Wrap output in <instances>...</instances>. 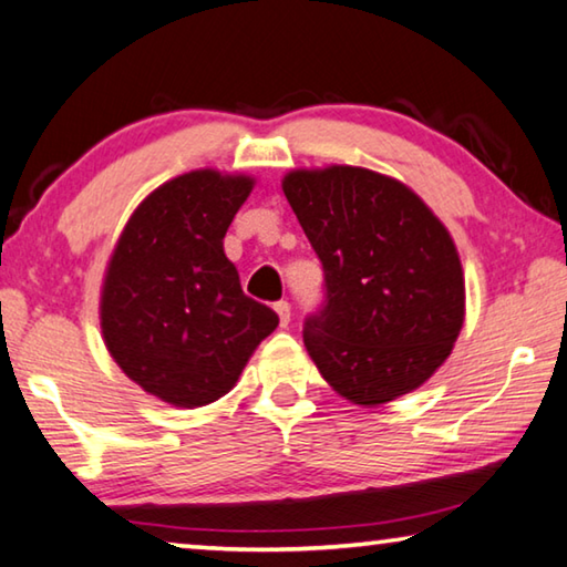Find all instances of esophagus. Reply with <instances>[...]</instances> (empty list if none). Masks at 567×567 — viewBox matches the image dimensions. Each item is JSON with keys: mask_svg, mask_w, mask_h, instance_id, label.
<instances>
[{"mask_svg": "<svg viewBox=\"0 0 567 567\" xmlns=\"http://www.w3.org/2000/svg\"><path fill=\"white\" fill-rule=\"evenodd\" d=\"M274 309L278 313V321H281V327H289V321H291V306H289V301H276Z\"/></svg>", "mask_w": 567, "mask_h": 567, "instance_id": "34e87169", "label": "esophagus"}]
</instances>
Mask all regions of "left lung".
<instances>
[{
  "label": "left lung",
  "mask_w": 567,
  "mask_h": 567,
  "mask_svg": "<svg viewBox=\"0 0 567 567\" xmlns=\"http://www.w3.org/2000/svg\"><path fill=\"white\" fill-rule=\"evenodd\" d=\"M286 200L323 266L303 344L333 392L377 406L424 384L460 337L465 276L450 230L389 175L291 171Z\"/></svg>",
  "instance_id": "left-lung-1"
}]
</instances>
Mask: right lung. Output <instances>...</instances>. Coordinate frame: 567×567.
Returning <instances> with one entry per match:
<instances>
[{"instance_id": "right-lung-1", "label": "right lung", "mask_w": 567, "mask_h": 567, "mask_svg": "<svg viewBox=\"0 0 567 567\" xmlns=\"http://www.w3.org/2000/svg\"><path fill=\"white\" fill-rule=\"evenodd\" d=\"M254 190L248 175L190 171L155 188L110 256L100 327L110 357L163 402L228 394L278 317L240 289L223 238Z\"/></svg>"}]
</instances>
